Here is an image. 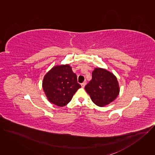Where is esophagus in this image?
Wrapping results in <instances>:
<instances>
[{"label":"esophagus","instance_id":"esophagus-1","mask_svg":"<svg viewBox=\"0 0 155 155\" xmlns=\"http://www.w3.org/2000/svg\"><path fill=\"white\" fill-rule=\"evenodd\" d=\"M86 81H84L83 83H82L81 84V87H84V86H85V84H86Z\"/></svg>","mask_w":155,"mask_h":155}]
</instances>
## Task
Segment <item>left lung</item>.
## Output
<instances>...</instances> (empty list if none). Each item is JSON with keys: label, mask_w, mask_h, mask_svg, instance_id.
<instances>
[{"label": "left lung", "mask_w": 155, "mask_h": 155, "mask_svg": "<svg viewBox=\"0 0 155 155\" xmlns=\"http://www.w3.org/2000/svg\"><path fill=\"white\" fill-rule=\"evenodd\" d=\"M84 89L92 101L99 107H104L113 102L120 93L117 77L106 69L95 68L92 79Z\"/></svg>", "instance_id": "obj_1"}]
</instances>
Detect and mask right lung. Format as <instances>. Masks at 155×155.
Segmentation results:
<instances>
[{
  "mask_svg": "<svg viewBox=\"0 0 155 155\" xmlns=\"http://www.w3.org/2000/svg\"><path fill=\"white\" fill-rule=\"evenodd\" d=\"M42 87L48 100L52 104L64 107L72 99L81 87L77 77L69 64L56 65L44 76Z\"/></svg>",
  "mask_w": 155,
  "mask_h": 155,
  "instance_id": "right-lung-1",
  "label": "right lung"
}]
</instances>
